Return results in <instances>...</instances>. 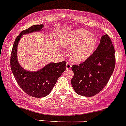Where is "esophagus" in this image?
I'll list each match as a JSON object with an SVG mask.
<instances>
[{
    "instance_id": "1",
    "label": "esophagus",
    "mask_w": 126,
    "mask_h": 126,
    "mask_svg": "<svg viewBox=\"0 0 126 126\" xmlns=\"http://www.w3.org/2000/svg\"><path fill=\"white\" fill-rule=\"evenodd\" d=\"M71 67H72L71 64H70V63H69V62H67V64H66V69L67 70L71 69Z\"/></svg>"
}]
</instances>
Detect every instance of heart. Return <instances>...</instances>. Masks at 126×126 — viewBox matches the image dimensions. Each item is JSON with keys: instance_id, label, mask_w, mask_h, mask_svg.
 <instances>
[{"instance_id": "heart-1", "label": "heart", "mask_w": 126, "mask_h": 126, "mask_svg": "<svg viewBox=\"0 0 126 126\" xmlns=\"http://www.w3.org/2000/svg\"><path fill=\"white\" fill-rule=\"evenodd\" d=\"M97 44V38L84 30H77L64 39V45L71 50L70 58L75 62H83L90 57Z\"/></svg>"}]
</instances>
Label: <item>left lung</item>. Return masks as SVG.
Instances as JSON below:
<instances>
[{
    "label": "left lung",
    "instance_id": "left-lung-1",
    "mask_svg": "<svg viewBox=\"0 0 126 126\" xmlns=\"http://www.w3.org/2000/svg\"><path fill=\"white\" fill-rule=\"evenodd\" d=\"M115 50L108 34L101 37L96 50L83 63L74 65L71 84L77 94L93 96L106 86L115 68Z\"/></svg>",
    "mask_w": 126,
    "mask_h": 126
}]
</instances>
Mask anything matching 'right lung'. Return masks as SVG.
I'll list each match as a JSON object with an SVG mask.
<instances>
[{"label":"right lung","instance_id":"right-lung-1","mask_svg":"<svg viewBox=\"0 0 126 126\" xmlns=\"http://www.w3.org/2000/svg\"><path fill=\"white\" fill-rule=\"evenodd\" d=\"M43 24H35L19 34L14 41L11 57V67L20 88L28 94L35 98L45 97L49 94L58 78L65 71L66 62H50L36 71H28L19 63L17 46L23 34L43 31Z\"/></svg>","mask_w":126,"mask_h":126}]
</instances>
